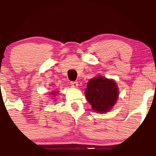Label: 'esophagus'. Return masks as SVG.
<instances>
[{
	"mask_svg": "<svg viewBox=\"0 0 156 156\" xmlns=\"http://www.w3.org/2000/svg\"><path fill=\"white\" fill-rule=\"evenodd\" d=\"M71 85L73 87H77L78 86V83L77 81H71Z\"/></svg>",
	"mask_w": 156,
	"mask_h": 156,
	"instance_id": "esophagus-1",
	"label": "esophagus"
}]
</instances>
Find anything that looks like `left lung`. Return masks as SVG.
I'll list each match as a JSON object with an SVG mask.
<instances>
[{
  "label": "left lung",
  "instance_id": "1",
  "mask_svg": "<svg viewBox=\"0 0 156 156\" xmlns=\"http://www.w3.org/2000/svg\"><path fill=\"white\" fill-rule=\"evenodd\" d=\"M85 96L94 111L106 112L115 104L119 96L117 84L113 80L96 77L88 81Z\"/></svg>",
  "mask_w": 156,
  "mask_h": 156
}]
</instances>
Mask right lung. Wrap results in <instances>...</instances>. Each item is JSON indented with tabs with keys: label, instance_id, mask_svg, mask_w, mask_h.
<instances>
[{
	"label": "right lung",
	"instance_id": "obj_1",
	"mask_svg": "<svg viewBox=\"0 0 156 156\" xmlns=\"http://www.w3.org/2000/svg\"><path fill=\"white\" fill-rule=\"evenodd\" d=\"M53 95H55V94H53Z\"/></svg>",
	"mask_w": 156,
	"mask_h": 156
}]
</instances>
